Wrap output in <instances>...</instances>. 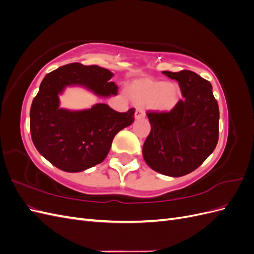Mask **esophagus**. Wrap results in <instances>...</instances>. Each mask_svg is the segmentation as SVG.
Masks as SVG:
<instances>
[{
    "label": "esophagus",
    "mask_w": 254,
    "mask_h": 254,
    "mask_svg": "<svg viewBox=\"0 0 254 254\" xmlns=\"http://www.w3.org/2000/svg\"><path fill=\"white\" fill-rule=\"evenodd\" d=\"M134 118L135 119H142V118H145V111L141 108L136 109L135 113H134Z\"/></svg>",
    "instance_id": "obj_1"
}]
</instances>
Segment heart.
<instances>
[{
    "mask_svg": "<svg viewBox=\"0 0 254 254\" xmlns=\"http://www.w3.org/2000/svg\"><path fill=\"white\" fill-rule=\"evenodd\" d=\"M126 93L134 104H146L149 109L161 113L173 111L181 99L178 84L149 77L130 82L126 87Z\"/></svg>",
    "mask_w": 254,
    "mask_h": 254,
    "instance_id": "obj_1",
    "label": "heart"
}]
</instances>
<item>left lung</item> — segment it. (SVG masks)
<instances>
[{"mask_svg": "<svg viewBox=\"0 0 254 254\" xmlns=\"http://www.w3.org/2000/svg\"><path fill=\"white\" fill-rule=\"evenodd\" d=\"M162 73L178 81L184 99L171 112L147 113L151 130L143 157L153 171L181 177L200 166L216 147L219 109L212 84L201 76L188 70Z\"/></svg>", "mask_w": 254, "mask_h": 254, "instance_id": "8db88e82", "label": "left lung"}]
</instances>
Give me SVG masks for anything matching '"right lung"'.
I'll return each mask as SVG.
<instances>
[{"mask_svg":"<svg viewBox=\"0 0 254 254\" xmlns=\"http://www.w3.org/2000/svg\"><path fill=\"white\" fill-rule=\"evenodd\" d=\"M112 77L107 68L75 63L43 78L30 107V134L40 155L59 170L78 173L103 162L115 134L132 124L133 108L121 113L106 104L79 111L59 107L66 87H83L101 97L117 95Z\"/></svg>","mask_w":254,"mask_h":254,"instance_id":"add662e5","label":"right lung"}]
</instances>
